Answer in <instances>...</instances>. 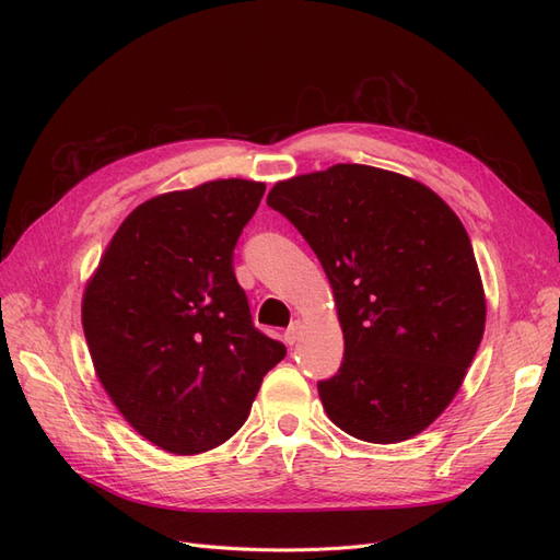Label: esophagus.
<instances>
[{
  "label": "esophagus",
  "mask_w": 560,
  "mask_h": 560,
  "mask_svg": "<svg viewBox=\"0 0 560 560\" xmlns=\"http://www.w3.org/2000/svg\"><path fill=\"white\" fill-rule=\"evenodd\" d=\"M299 336H301V322H294V325H290V329L284 331V343L294 346L299 341Z\"/></svg>",
  "instance_id": "obj_1"
}]
</instances>
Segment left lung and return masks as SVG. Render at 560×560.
<instances>
[{
    "mask_svg": "<svg viewBox=\"0 0 560 560\" xmlns=\"http://www.w3.org/2000/svg\"><path fill=\"white\" fill-rule=\"evenodd\" d=\"M266 202L325 268L343 329L336 376L317 393L334 425L397 444L442 416L486 325L469 235L425 184L338 163L278 182Z\"/></svg>",
    "mask_w": 560,
    "mask_h": 560,
    "instance_id": "1",
    "label": "left lung"
}]
</instances>
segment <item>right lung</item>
<instances>
[{
	"label": "right lung",
	"mask_w": 560,
	"mask_h": 560,
	"mask_svg": "<svg viewBox=\"0 0 560 560\" xmlns=\"http://www.w3.org/2000/svg\"><path fill=\"white\" fill-rule=\"evenodd\" d=\"M266 186L206 182L118 226L81 303L95 374L151 444L194 455L241 430L287 348L252 325L233 249Z\"/></svg>",
	"instance_id": "1"
}]
</instances>
